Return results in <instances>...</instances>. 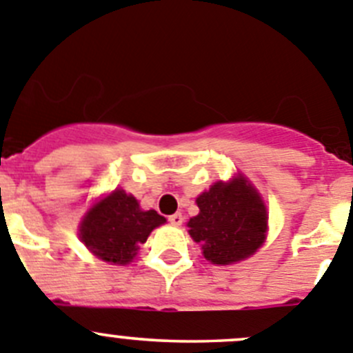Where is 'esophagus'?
<instances>
[{"instance_id": "34e87169", "label": "esophagus", "mask_w": 353, "mask_h": 353, "mask_svg": "<svg viewBox=\"0 0 353 353\" xmlns=\"http://www.w3.org/2000/svg\"><path fill=\"white\" fill-rule=\"evenodd\" d=\"M183 214H181V212H174V214H170L169 216V221H170V225H174V227H179L181 223H183Z\"/></svg>"}]
</instances>
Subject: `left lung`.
Returning a JSON list of instances; mask_svg holds the SVG:
<instances>
[{"label": "left lung", "instance_id": "1", "mask_svg": "<svg viewBox=\"0 0 353 353\" xmlns=\"http://www.w3.org/2000/svg\"><path fill=\"white\" fill-rule=\"evenodd\" d=\"M200 212L188 221L190 236L202 243L204 256L227 265L253 255L265 239L268 211L244 177L212 184L196 199Z\"/></svg>", "mask_w": 353, "mask_h": 353}]
</instances>
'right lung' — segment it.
I'll return each instance as SVG.
<instances>
[{
	"label": "right lung",
	"mask_w": 353,
	"mask_h": 353,
	"mask_svg": "<svg viewBox=\"0 0 353 353\" xmlns=\"http://www.w3.org/2000/svg\"><path fill=\"white\" fill-rule=\"evenodd\" d=\"M165 223L154 209L142 211L135 196L116 190L85 212L81 241L98 259L125 265L137 255L153 228Z\"/></svg>",
	"instance_id": "right-lung-1"
}]
</instances>
